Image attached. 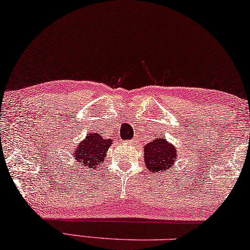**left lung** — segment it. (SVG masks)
<instances>
[{
	"label": "left lung",
	"instance_id": "obj_1",
	"mask_svg": "<svg viewBox=\"0 0 250 250\" xmlns=\"http://www.w3.org/2000/svg\"><path fill=\"white\" fill-rule=\"evenodd\" d=\"M178 152L164 137H154L144 147V160L151 173L171 170L175 163Z\"/></svg>",
	"mask_w": 250,
	"mask_h": 250
}]
</instances>
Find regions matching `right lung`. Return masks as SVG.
<instances>
[{"mask_svg":"<svg viewBox=\"0 0 250 250\" xmlns=\"http://www.w3.org/2000/svg\"><path fill=\"white\" fill-rule=\"evenodd\" d=\"M112 140L103 138L98 133L88 134L74 148V159L82 167L97 168L104 162Z\"/></svg>","mask_w":250,"mask_h":250,"instance_id":"1","label":"right lung"}]
</instances>
